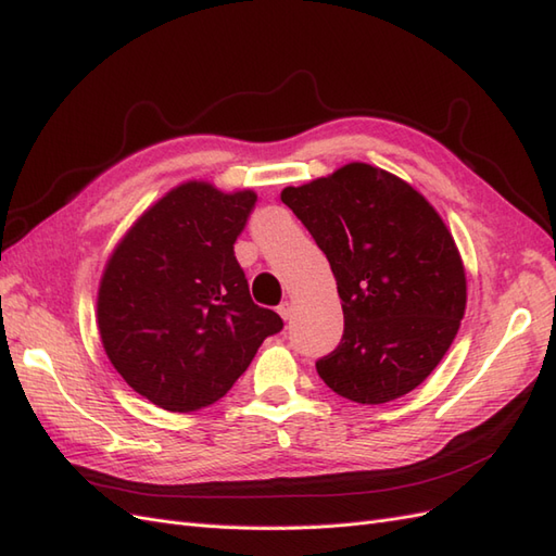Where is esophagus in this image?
<instances>
[{"label": "esophagus", "mask_w": 556, "mask_h": 556, "mask_svg": "<svg viewBox=\"0 0 556 556\" xmlns=\"http://www.w3.org/2000/svg\"><path fill=\"white\" fill-rule=\"evenodd\" d=\"M277 313L281 315V319H291V317H293V303H291V301H283V303L277 307Z\"/></svg>", "instance_id": "obj_1"}]
</instances>
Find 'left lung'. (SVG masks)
Listing matches in <instances>:
<instances>
[{
	"label": "left lung",
	"mask_w": 556,
	"mask_h": 556,
	"mask_svg": "<svg viewBox=\"0 0 556 556\" xmlns=\"http://www.w3.org/2000/svg\"><path fill=\"white\" fill-rule=\"evenodd\" d=\"M281 201L307 227L337 277L343 339L317 363L333 393L381 405L415 391L453 345L467 273L443 217L397 175L348 163L287 187Z\"/></svg>",
	"instance_id": "left-lung-1"
}]
</instances>
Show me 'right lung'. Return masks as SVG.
Masks as SVG:
<instances>
[{
	"label": "right lung",
	"instance_id": "add662e5",
	"mask_svg": "<svg viewBox=\"0 0 556 556\" xmlns=\"http://www.w3.org/2000/svg\"><path fill=\"white\" fill-rule=\"evenodd\" d=\"M255 199L251 189L189 179L141 213L109 255L99 337L115 371L153 405H213L283 327L275 309L251 301L235 257Z\"/></svg>",
	"mask_w": 556,
	"mask_h": 556
}]
</instances>
